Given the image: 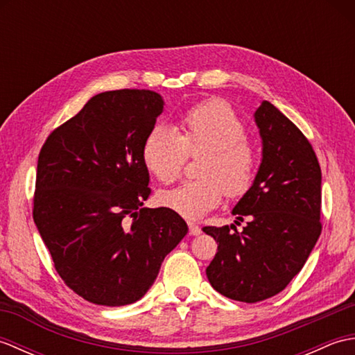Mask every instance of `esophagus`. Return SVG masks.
I'll return each mask as SVG.
<instances>
[{"label": "esophagus", "instance_id": "esophagus-1", "mask_svg": "<svg viewBox=\"0 0 355 355\" xmlns=\"http://www.w3.org/2000/svg\"><path fill=\"white\" fill-rule=\"evenodd\" d=\"M189 233L192 236H198L200 233H201V227L198 224H195V223H189Z\"/></svg>", "mask_w": 355, "mask_h": 355}]
</instances>
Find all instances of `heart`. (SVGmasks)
<instances>
[{"label":"heart","instance_id":"1","mask_svg":"<svg viewBox=\"0 0 355 355\" xmlns=\"http://www.w3.org/2000/svg\"><path fill=\"white\" fill-rule=\"evenodd\" d=\"M187 155H200L197 175L158 193V202L186 220H200L230 200L250 191L256 173V150L245 137V125L229 103L212 99L195 105L180 120V131L154 126L141 146V160L150 175L172 183Z\"/></svg>","mask_w":355,"mask_h":355}]
</instances>
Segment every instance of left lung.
Instances as JSON below:
<instances>
[{
    "instance_id": "left-lung-1",
    "label": "left lung",
    "mask_w": 355,
    "mask_h": 355,
    "mask_svg": "<svg viewBox=\"0 0 355 355\" xmlns=\"http://www.w3.org/2000/svg\"><path fill=\"white\" fill-rule=\"evenodd\" d=\"M262 158L254 182L232 214L248 219L205 227L218 243L206 268L210 285L223 296L254 304L281 293L302 270L320 236L322 172L311 143L275 105L254 111Z\"/></svg>"
}]
</instances>
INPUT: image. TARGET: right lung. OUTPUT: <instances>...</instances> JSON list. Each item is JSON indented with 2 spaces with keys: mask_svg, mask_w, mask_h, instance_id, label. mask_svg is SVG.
<instances>
[{
  "mask_svg": "<svg viewBox=\"0 0 355 355\" xmlns=\"http://www.w3.org/2000/svg\"><path fill=\"white\" fill-rule=\"evenodd\" d=\"M163 105L149 89L96 94L37 158L35 224L59 276L92 304L137 302L187 233L171 209L143 207L150 189L141 146Z\"/></svg>",
  "mask_w": 355,
  "mask_h": 355,
  "instance_id": "1",
  "label": "right lung"
}]
</instances>
